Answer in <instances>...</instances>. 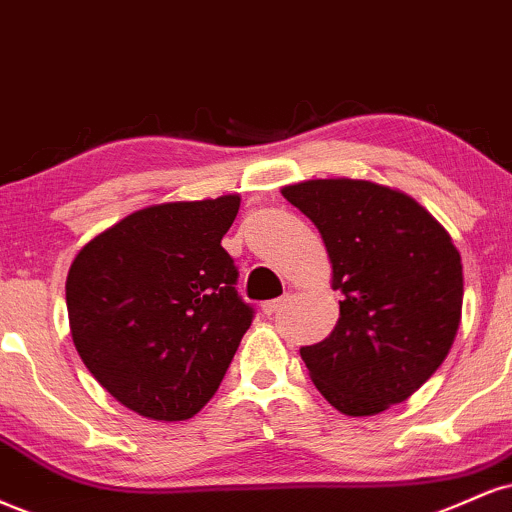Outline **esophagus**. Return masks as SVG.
<instances>
[{"instance_id": "esophagus-1", "label": "esophagus", "mask_w": 512, "mask_h": 512, "mask_svg": "<svg viewBox=\"0 0 512 512\" xmlns=\"http://www.w3.org/2000/svg\"><path fill=\"white\" fill-rule=\"evenodd\" d=\"M286 300H288V298L269 300V303H264V305H262V312H264V315H276V312L281 310V307H283V303H286Z\"/></svg>"}]
</instances>
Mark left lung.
Returning <instances> with one entry per match:
<instances>
[{
	"label": "left lung",
	"instance_id": "1",
	"mask_svg": "<svg viewBox=\"0 0 512 512\" xmlns=\"http://www.w3.org/2000/svg\"><path fill=\"white\" fill-rule=\"evenodd\" d=\"M322 233L341 317L300 348L319 393L343 415L403 403L439 369L458 334L463 264L451 236L400 190L317 178L281 190Z\"/></svg>",
	"mask_w": 512,
	"mask_h": 512
}]
</instances>
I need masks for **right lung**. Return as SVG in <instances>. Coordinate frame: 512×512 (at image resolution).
I'll return each instance as SVG.
<instances>
[{
    "label": "right lung",
    "instance_id": "1",
    "mask_svg": "<svg viewBox=\"0 0 512 512\" xmlns=\"http://www.w3.org/2000/svg\"><path fill=\"white\" fill-rule=\"evenodd\" d=\"M238 195L128 214L78 252L66 279L71 336L128 410L190 420L219 389L255 310L221 248Z\"/></svg>",
    "mask_w": 512,
    "mask_h": 512
}]
</instances>
